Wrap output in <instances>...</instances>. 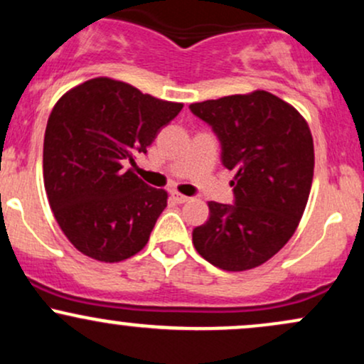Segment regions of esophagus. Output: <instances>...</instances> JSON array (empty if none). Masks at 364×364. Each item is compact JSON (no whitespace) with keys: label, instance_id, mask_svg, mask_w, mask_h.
Returning <instances> with one entry per match:
<instances>
[{"label":"esophagus","instance_id":"34e87169","mask_svg":"<svg viewBox=\"0 0 364 364\" xmlns=\"http://www.w3.org/2000/svg\"><path fill=\"white\" fill-rule=\"evenodd\" d=\"M171 198H173L176 203H185L190 200V196H185V195L178 193V191H173V193H171Z\"/></svg>","mask_w":364,"mask_h":364}]
</instances>
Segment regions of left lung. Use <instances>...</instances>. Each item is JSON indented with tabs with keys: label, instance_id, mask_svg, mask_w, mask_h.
Wrapping results in <instances>:
<instances>
[{
	"label": "left lung",
	"instance_id": "obj_1",
	"mask_svg": "<svg viewBox=\"0 0 364 364\" xmlns=\"http://www.w3.org/2000/svg\"><path fill=\"white\" fill-rule=\"evenodd\" d=\"M220 141L235 203L208 202L207 223L193 245L229 272L265 263L294 235L310 196L315 152L308 123L277 95L257 90L191 104Z\"/></svg>",
	"mask_w": 364,
	"mask_h": 364
}]
</instances>
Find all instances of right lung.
Returning a JSON list of instances; mask_svg holds the SVG:
<instances>
[{
    "mask_svg": "<svg viewBox=\"0 0 364 364\" xmlns=\"http://www.w3.org/2000/svg\"><path fill=\"white\" fill-rule=\"evenodd\" d=\"M183 104L99 77L68 90L53 107L44 135V186L61 231L99 262L127 260L147 245L168 205L124 166L147 154Z\"/></svg>",
    "mask_w": 364,
    "mask_h": 364,
    "instance_id": "right-lung-1",
    "label": "right lung"
}]
</instances>
